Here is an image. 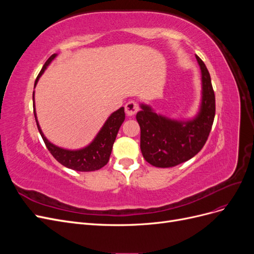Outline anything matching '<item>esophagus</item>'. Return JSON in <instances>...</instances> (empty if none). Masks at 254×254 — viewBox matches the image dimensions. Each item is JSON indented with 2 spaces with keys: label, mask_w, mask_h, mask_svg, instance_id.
<instances>
[{
  "label": "esophagus",
  "mask_w": 254,
  "mask_h": 254,
  "mask_svg": "<svg viewBox=\"0 0 254 254\" xmlns=\"http://www.w3.org/2000/svg\"><path fill=\"white\" fill-rule=\"evenodd\" d=\"M140 107L137 105L134 101H129L126 105H125V112L129 117H132L137 111H139Z\"/></svg>",
  "instance_id": "1"
}]
</instances>
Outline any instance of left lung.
<instances>
[{
    "label": "left lung",
    "instance_id": "left-lung-1",
    "mask_svg": "<svg viewBox=\"0 0 254 254\" xmlns=\"http://www.w3.org/2000/svg\"><path fill=\"white\" fill-rule=\"evenodd\" d=\"M201 70L202 98L196 118L182 122L153 112L141 104L136 121L141 128V151L156 167H173L186 162L202 149L211 132L215 117V94L211 76L203 61L196 56Z\"/></svg>",
    "mask_w": 254,
    "mask_h": 254
}]
</instances>
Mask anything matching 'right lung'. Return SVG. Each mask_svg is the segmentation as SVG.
Masks as SVG:
<instances>
[{
	"instance_id": "add662e5",
	"label": "right lung",
	"mask_w": 254,
	"mask_h": 254,
	"mask_svg": "<svg viewBox=\"0 0 254 254\" xmlns=\"http://www.w3.org/2000/svg\"><path fill=\"white\" fill-rule=\"evenodd\" d=\"M56 56H57L56 54H53V55L47 60V63L44 64L39 75L37 76L36 81H35V87L38 80H39L40 76L44 73L45 68H47V66L51 64V61ZM34 95H35V92H34ZM33 99H34V114H35V120L37 123L38 130H39V132L45 143V146H47V148L52 153V156L55 158L60 164H63L64 166L77 172H93L104 167L107 163H108L115 137H117L119 129L125 120L124 107H122V108H120L119 110L113 112L110 115L108 120L106 121L104 126L102 127V129L99 130V132L95 136V139L92 141V143H90L87 147L78 149V150H68V149L58 147V146L52 144L47 137L44 136L42 130L39 126V123H38V120H37L34 96H33Z\"/></svg>"
}]
</instances>
